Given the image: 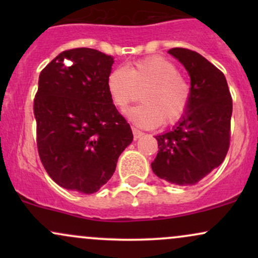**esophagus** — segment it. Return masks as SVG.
Masks as SVG:
<instances>
[{
  "label": "esophagus",
  "mask_w": 258,
  "mask_h": 258,
  "mask_svg": "<svg viewBox=\"0 0 258 258\" xmlns=\"http://www.w3.org/2000/svg\"><path fill=\"white\" fill-rule=\"evenodd\" d=\"M132 132H133V138H135V139H138V138H141L142 136L144 135L143 132H142V131H139V130H137V128H135V127H133V128H132Z\"/></svg>",
  "instance_id": "1"
}]
</instances>
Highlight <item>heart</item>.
<instances>
[{
    "label": "heart",
    "instance_id": "1",
    "mask_svg": "<svg viewBox=\"0 0 258 258\" xmlns=\"http://www.w3.org/2000/svg\"><path fill=\"white\" fill-rule=\"evenodd\" d=\"M106 87L112 104L120 110L135 102L138 91L143 90V103L127 111L130 119L143 128L178 122L189 110L193 96L191 84L180 75L179 68L160 55L115 68L108 75Z\"/></svg>",
    "mask_w": 258,
    "mask_h": 258
}]
</instances>
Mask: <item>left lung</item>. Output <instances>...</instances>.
Masks as SVG:
<instances>
[{
  "instance_id": "left-lung-1",
  "label": "left lung",
  "mask_w": 258,
  "mask_h": 258,
  "mask_svg": "<svg viewBox=\"0 0 258 258\" xmlns=\"http://www.w3.org/2000/svg\"><path fill=\"white\" fill-rule=\"evenodd\" d=\"M190 76L193 96L189 110L172 131L156 136L159 152L152 162L159 178L193 185L218 167L230 144L233 102L223 73L199 53L168 49Z\"/></svg>"
}]
</instances>
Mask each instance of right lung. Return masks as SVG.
<instances>
[{"mask_svg": "<svg viewBox=\"0 0 258 258\" xmlns=\"http://www.w3.org/2000/svg\"><path fill=\"white\" fill-rule=\"evenodd\" d=\"M112 63L111 55L82 47L61 52L40 74L34 99L38 155L63 188L96 193L133 139L106 87Z\"/></svg>", "mask_w": 258, "mask_h": 258, "instance_id": "right-lung-1", "label": "right lung"}]
</instances>
